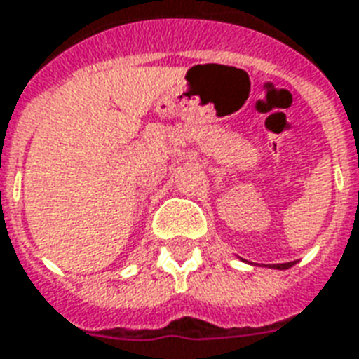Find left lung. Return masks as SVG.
<instances>
[{
    "label": "left lung",
    "mask_w": 359,
    "mask_h": 359,
    "mask_svg": "<svg viewBox=\"0 0 359 359\" xmlns=\"http://www.w3.org/2000/svg\"><path fill=\"white\" fill-rule=\"evenodd\" d=\"M294 265V262H288V264H277V265H273L275 269H288V267H292Z\"/></svg>",
    "instance_id": "left-lung-1"
}]
</instances>
